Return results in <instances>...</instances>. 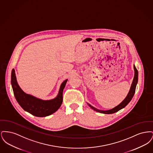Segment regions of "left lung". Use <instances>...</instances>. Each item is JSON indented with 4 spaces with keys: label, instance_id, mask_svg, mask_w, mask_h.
Instances as JSON below:
<instances>
[{
    "label": "left lung",
    "instance_id": "1",
    "mask_svg": "<svg viewBox=\"0 0 153 153\" xmlns=\"http://www.w3.org/2000/svg\"><path fill=\"white\" fill-rule=\"evenodd\" d=\"M134 72H135V74H134V79L132 81V84H131V88L130 89V91L128 94L127 96H126V97L124 99L123 102H122L120 104H119L118 105H117V107H115V108H112V109H109V110H107V111H102V110H100V109H97L95 107H94L93 106L91 105L90 104H88V105L92 108V109L95 110L96 111L100 112V113H102V114H114L117 112L118 111L120 110L122 108H124L129 102L131 101L132 98L133 97L135 92V89H136V86L137 84L138 83V70L137 69L135 66L134 65Z\"/></svg>",
    "mask_w": 153,
    "mask_h": 153
}]
</instances>
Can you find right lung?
Here are the masks:
<instances>
[{
    "label": "right lung",
    "mask_w": 153,
    "mask_h": 153,
    "mask_svg": "<svg viewBox=\"0 0 153 153\" xmlns=\"http://www.w3.org/2000/svg\"><path fill=\"white\" fill-rule=\"evenodd\" d=\"M68 80L61 84L57 97L49 100H43L25 93L18 84L15 70L11 72V82L15 99L25 111L37 117H45L54 113L62 104V93Z\"/></svg>",
    "instance_id": "right-lung-1"
}]
</instances>
